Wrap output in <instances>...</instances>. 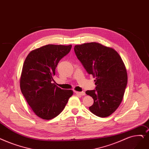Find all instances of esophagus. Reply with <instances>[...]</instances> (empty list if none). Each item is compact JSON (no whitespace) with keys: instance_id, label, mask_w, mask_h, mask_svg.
<instances>
[{"instance_id":"obj_1","label":"esophagus","mask_w":149,"mask_h":149,"mask_svg":"<svg viewBox=\"0 0 149 149\" xmlns=\"http://www.w3.org/2000/svg\"><path fill=\"white\" fill-rule=\"evenodd\" d=\"M75 93L77 95H85V93L84 91L82 92H79V91H75Z\"/></svg>"}]
</instances>
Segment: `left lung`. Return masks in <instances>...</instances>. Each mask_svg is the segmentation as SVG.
I'll return each mask as SVG.
<instances>
[{
    "mask_svg": "<svg viewBox=\"0 0 149 149\" xmlns=\"http://www.w3.org/2000/svg\"><path fill=\"white\" fill-rule=\"evenodd\" d=\"M74 51L87 72L95 78V89L86 91L94 99L90 111L100 118L108 117L124 97L128 79L124 62L114 49L98 42L76 45Z\"/></svg>",
    "mask_w": 149,
    "mask_h": 149,
    "instance_id": "obj_1",
    "label": "left lung"
}]
</instances>
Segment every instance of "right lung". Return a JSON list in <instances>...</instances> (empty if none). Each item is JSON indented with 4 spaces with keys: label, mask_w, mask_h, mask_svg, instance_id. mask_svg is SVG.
Masks as SVG:
<instances>
[{
    "label": "right lung",
    "mask_w": 149,
    "mask_h": 149,
    "mask_svg": "<svg viewBox=\"0 0 149 149\" xmlns=\"http://www.w3.org/2000/svg\"><path fill=\"white\" fill-rule=\"evenodd\" d=\"M71 47L72 45H46L31 51L24 63L21 92L35 114L42 119L56 117L73 95V91L61 89L52 83L58 63Z\"/></svg>",
    "instance_id": "1"
}]
</instances>
